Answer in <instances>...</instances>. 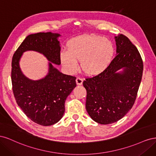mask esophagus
Listing matches in <instances>:
<instances>
[{
	"instance_id": "esophagus-1",
	"label": "esophagus",
	"mask_w": 156,
	"mask_h": 156,
	"mask_svg": "<svg viewBox=\"0 0 156 156\" xmlns=\"http://www.w3.org/2000/svg\"><path fill=\"white\" fill-rule=\"evenodd\" d=\"M83 83V80L82 79L79 78V77H77L76 79V83H77V85H81Z\"/></svg>"
}]
</instances>
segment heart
Here are the masks:
<instances>
[{"instance_id": "obj_1", "label": "heart", "mask_w": 156, "mask_h": 156, "mask_svg": "<svg viewBox=\"0 0 156 156\" xmlns=\"http://www.w3.org/2000/svg\"><path fill=\"white\" fill-rule=\"evenodd\" d=\"M115 48L112 42L101 36L90 34L75 37L67 45V51L60 53L63 67L69 73L78 69L88 77H96L104 72L114 58Z\"/></svg>"}]
</instances>
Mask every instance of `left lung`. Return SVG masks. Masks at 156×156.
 Returning <instances> with one entry per match:
<instances>
[{
  "label": "left lung",
  "mask_w": 156,
  "mask_h": 156,
  "mask_svg": "<svg viewBox=\"0 0 156 156\" xmlns=\"http://www.w3.org/2000/svg\"><path fill=\"white\" fill-rule=\"evenodd\" d=\"M116 55L104 72L86 79V109L100 124H112L133 107L143 76V63L139 51L126 36L115 37Z\"/></svg>",
  "instance_id": "obj_1"
}]
</instances>
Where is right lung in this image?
Returning <instances> with one entry per match:
<instances>
[{"instance_id": "obj_1", "label": "right lung", "mask_w": 156, "mask_h": 156, "mask_svg": "<svg viewBox=\"0 0 156 156\" xmlns=\"http://www.w3.org/2000/svg\"><path fill=\"white\" fill-rule=\"evenodd\" d=\"M60 36L51 32L29 35L12 58V83L17 105L31 120L44 126L53 125L62 119L65 101L76 87V78L61 73L54 66L60 64ZM29 50L42 54L49 61L44 78L32 80L22 72L20 60L23 53Z\"/></svg>"}]
</instances>
